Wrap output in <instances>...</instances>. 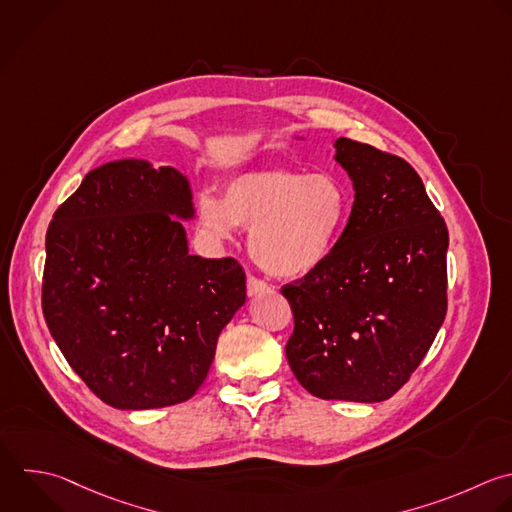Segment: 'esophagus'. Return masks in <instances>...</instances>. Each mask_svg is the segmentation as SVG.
I'll return each instance as SVG.
<instances>
[{
  "label": "esophagus",
  "mask_w": 512,
  "mask_h": 512,
  "mask_svg": "<svg viewBox=\"0 0 512 512\" xmlns=\"http://www.w3.org/2000/svg\"><path fill=\"white\" fill-rule=\"evenodd\" d=\"M268 290V284L256 276H248V294L250 296H256V294H262Z\"/></svg>",
  "instance_id": "obj_1"
}]
</instances>
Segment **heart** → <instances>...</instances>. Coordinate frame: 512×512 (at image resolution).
<instances>
[{"label": "heart", "mask_w": 512, "mask_h": 512, "mask_svg": "<svg viewBox=\"0 0 512 512\" xmlns=\"http://www.w3.org/2000/svg\"><path fill=\"white\" fill-rule=\"evenodd\" d=\"M346 188L330 174L258 170L234 178L224 200L202 196L198 214L216 238L250 228V256L268 274L298 278L332 252L348 218Z\"/></svg>", "instance_id": "obj_1"}]
</instances>
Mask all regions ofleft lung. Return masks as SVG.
I'll list each match as a JSON object with an SVG mask.
<instances>
[{
	"label": "left lung",
	"instance_id": "1",
	"mask_svg": "<svg viewBox=\"0 0 512 512\" xmlns=\"http://www.w3.org/2000/svg\"><path fill=\"white\" fill-rule=\"evenodd\" d=\"M334 146L354 204L328 258L280 290L294 314L286 358L318 398L380 402L444 322L448 230L406 160L348 138Z\"/></svg>",
	"mask_w": 512,
	"mask_h": 512
}]
</instances>
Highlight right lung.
<instances>
[{
    "mask_svg": "<svg viewBox=\"0 0 512 512\" xmlns=\"http://www.w3.org/2000/svg\"><path fill=\"white\" fill-rule=\"evenodd\" d=\"M188 180L120 160L92 170L46 234L42 308L68 364L106 404L162 408L196 394L246 300L234 258L188 254Z\"/></svg>",
    "mask_w": 512,
    "mask_h": 512,
    "instance_id": "right-lung-1",
    "label": "right lung"
}]
</instances>
